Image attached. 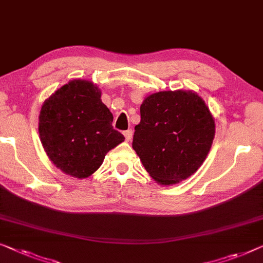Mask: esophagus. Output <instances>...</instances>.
<instances>
[{
	"label": "esophagus",
	"mask_w": 263,
	"mask_h": 263,
	"mask_svg": "<svg viewBox=\"0 0 263 263\" xmlns=\"http://www.w3.org/2000/svg\"><path fill=\"white\" fill-rule=\"evenodd\" d=\"M132 135H133L132 130L124 131V137H125V140H126V142H130V140L132 139Z\"/></svg>",
	"instance_id": "obj_1"
}]
</instances>
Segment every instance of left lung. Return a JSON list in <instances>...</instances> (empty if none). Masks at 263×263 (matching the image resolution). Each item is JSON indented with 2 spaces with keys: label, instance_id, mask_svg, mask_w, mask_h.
Listing matches in <instances>:
<instances>
[{
  "label": "left lung",
  "instance_id": "obj_1",
  "mask_svg": "<svg viewBox=\"0 0 263 263\" xmlns=\"http://www.w3.org/2000/svg\"><path fill=\"white\" fill-rule=\"evenodd\" d=\"M132 147L157 183L176 184L198 170L215 137V120L193 91H164L145 98Z\"/></svg>",
  "mask_w": 263,
  "mask_h": 263
}]
</instances>
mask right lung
Instances as JSON below:
<instances>
[{
    "label": "right lung",
    "instance_id": "add662e5",
    "mask_svg": "<svg viewBox=\"0 0 263 263\" xmlns=\"http://www.w3.org/2000/svg\"><path fill=\"white\" fill-rule=\"evenodd\" d=\"M100 98L97 85L78 79L59 88L41 107L42 146L54 165L72 177L94 174L107 152L125 139L113 128L112 113Z\"/></svg>",
    "mask_w": 263,
    "mask_h": 263
}]
</instances>
